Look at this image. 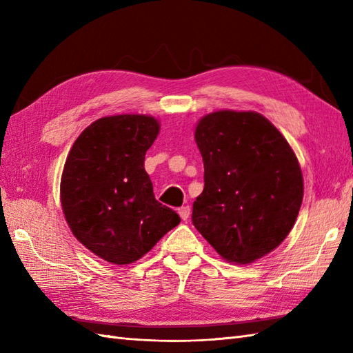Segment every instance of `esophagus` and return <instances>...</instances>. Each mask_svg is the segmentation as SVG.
<instances>
[{
    "label": "esophagus",
    "instance_id": "34e87169",
    "mask_svg": "<svg viewBox=\"0 0 353 353\" xmlns=\"http://www.w3.org/2000/svg\"><path fill=\"white\" fill-rule=\"evenodd\" d=\"M190 206H182V208H179V215H181V219L182 220H188V216H190Z\"/></svg>",
    "mask_w": 353,
    "mask_h": 353
}]
</instances>
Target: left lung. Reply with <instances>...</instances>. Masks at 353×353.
Listing matches in <instances>:
<instances>
[{
  "instance_id": "1",
  "label": "left lung",
  "mask_w": 353,
  "mask_h": 353,
  "mask_svg": "<svg viewBox=\"0 0 353 353\" xmlns=\"http://www.w3.org/2000/svg\"><path fill=\"white\" fill-rule=\"evenodd\" d=\"M196 142L205 188L192 205L194 226L235 264L274 250L303 199L302 171L287 139L256 112L220 110L200 119Z\"/></svg>"
}]
</instances>
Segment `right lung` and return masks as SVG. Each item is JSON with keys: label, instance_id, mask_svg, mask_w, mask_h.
Returning a JSON list of instances; mask_svg holds the SVG:
<instances>
[{"label": "right lung", "instance_id": "add662e5", "mask_svg": "<svg viewBox=\"0 0 353 353\" xmlns=\"http://www.w3.org/2000/svg\"><path fill=\"white\" fill-rule=\"evenodd\" d=\"M159 123L145 115L97 119L80 133L65 162L61 199L74 236L101 259L132 264L181 223L154 199L144 170Z\"/></svg>", "mask_w": 353, "mask_h": 353}]
</instances>
